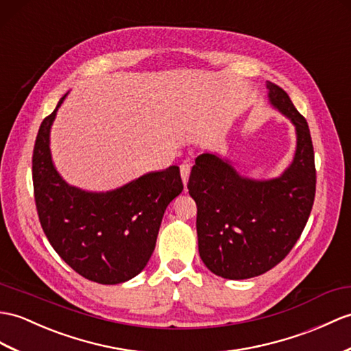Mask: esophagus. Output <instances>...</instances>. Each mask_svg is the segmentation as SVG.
Returning a JSON list of instances; mask_svg holds the SVG:
<instances>
[{
	"label": "esophagus",
	"instance_id": "1",
	"mask_svg": "<svg viewBox=\"0 0 351 351\" xmlns=\"http://www.w3.org/2000/svg\"><path fill=\"white\" fill-rule=\"evenodd\" d=\"M190 172H191V166L189 165V162H182V165H181V176H182V182H184L185 186H186V182H189Z\"/></svg>",
	"mask_w": 351,
	"mask_h": 351
}]
</instances>
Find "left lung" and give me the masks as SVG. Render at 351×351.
Masks as SVG:
<instances>
[{"instance_id": "obj_1", "label": "left lung", "mask_w": 351, "mask_h": 351, "mask_svg": "<svg viewBox=\"0 0 351 351\" xmlns=\"http://www.w3.org/2000/svg\"><path fill=\"white\" fill-rule=\"evenodd\" d=\"M272 108L296 132V151L284 172L271 179L241 175L219 154L195 158L189 193L197 205V241L202 262L226 280L258 276L286 257L311 214L315 166L305 118L287 93L266 84Z\"/></svg>"}]
</instances>
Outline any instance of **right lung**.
Returning <instances> with one entry per match:
<instances>
[{
	"instance_id": "1",
	"label": "right lung",
	"mask_w": 351,
	"mask_h": 351,
	"mask_svg": "<svg viewBox=\"0 0 351 351\" xmlns=\"http://www.w3.org/2000/svg\"><path fill=\"white\" fill-rule=\"evenodd\" d=\"M65 97L43 119L32 154L40 224L53 250L84 278L125 282L149 262L165 210L184 190L181 173L170 166L110 191H88L65 182L51 154V128Z\"/></svg>"
}]
</instances>
